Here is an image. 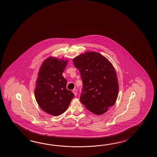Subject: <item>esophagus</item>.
Instances as JSON below:
<instances>
[{
	"mask_svg": "<svg viewBox=\"0 0 157 157\" xmlns=\"http://www.w3.org/2000/svg\"><path fill=\"white\" fill-rule=\"evenodd\" d=\"M73 92L74 94V95L75 96H77V90H75V89H74L73 90V91H72Z\"/></svg>",
	"mask_w": 157,
	"mask_h": 157,
	"instance_id": "obj_1",
	"label": "esophagus"
}]
</instances>
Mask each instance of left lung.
Wrapping results in <instances>:
<instances>
[{"instance_id":"obj_1","label":"left lung","mask_w":157,"mask_h":157,"mask_svg":"<svg viewBox=\"0 0 157 157\" xmlns=\"http://www.w3.org/2000/svg\"><path fill=\"white\" fill-rule=\"evenodd\" d=\"M83 82L80 101L90 112L101 115L115 104L118 78L112 63L95 52H87L73 59Z\"/></svg>"}]
</instances>
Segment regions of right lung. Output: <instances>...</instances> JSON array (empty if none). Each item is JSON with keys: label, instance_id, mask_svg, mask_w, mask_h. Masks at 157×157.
Wrapping results in <instances>:
<instances>
[{"label": "right lung", "instance_id": "1", "mask_svg": "<svg viewBox=\"0 0 157 157\" xmlns=\"http://www.w3.org/2000/svg\"><path fill=\"white\" fill-rule=\"evenodd\" d=\"M67 63V60L48 57L42 63L36 81V102L43 111L53 116L65 112L74 97L66 89L67 80L62 75Z\"/></svg>", "mask_w": 157, "mask_h": 157}]
</instances>
